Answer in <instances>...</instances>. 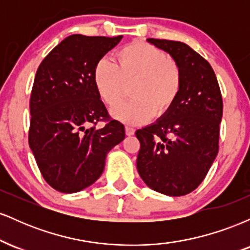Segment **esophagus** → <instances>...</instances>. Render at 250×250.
<instances>
[{"label": "esophagus", "mask_w": 250, "mask_h": 250, "mask_svg": "<svg viewBox=\"0 0 250 250\" xmlns=\"http://www.w3.org/2000/svg\"><path fill=\"white\" fill-rule=\"evenodd\" d=\"M135 134V129L131 128V127H125V135L127 136H133Z\"/></svg>", "instance_id": "1"}]
</instances>
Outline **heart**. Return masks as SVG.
<instances>
[{"instance_id": "1", "label": "heart", "mask_w": 250, "mask_h": 250, "mask_svg": "<svg viewBox=\"0 0 250 250\" xmlns=\"http://www.w3.org/2000/svg\"><path fill=\"white\" fill-rule=\"evenodd\" d=\"M117 64L101 59L94 69V83L105 105L115 108L128 95L133 100L114 110V116L129 125H141L162 117L173 108L182 89L179 65L149 43L136 41L116 53Z\"/></svg>"}]
</instances>
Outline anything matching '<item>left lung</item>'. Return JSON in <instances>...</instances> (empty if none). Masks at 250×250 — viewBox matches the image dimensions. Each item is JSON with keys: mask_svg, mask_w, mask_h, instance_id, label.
Listing matches in <instances>:
<instances>
[{"mask_svg": "<svg viewBox=\"0 0 250 250\" xmlns=\"http://www.w3.org/2000/svg\"><path fill=\"white\" fill-rule=\"evenodd\" d=\"M147 41L173 57L182 74V89L165 116L135 133L141 145L137 171L153 190L183 196L205 180L219 151L222 95L211 65L188 44Z\"/></svg>", "mask_w": 250, "mask_h": 250, "instance_id": "1", "label": "left lung"}]
</instances>
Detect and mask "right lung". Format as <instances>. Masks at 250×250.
I'll return each mask as SVG.
<instances>
[{
	"label": "right lung",
	"instance_id": "obj_1",
	"mask_svg": "<svg viewBox=\"0 0 250 250\" xmlns=\"http://www.w3.org/2000/svg\"><path fill=\"white\" fill-rule=\"evenodd\" d=\"M122 36H68L44 57L30 96L29 147L43 179L70 194L93 185L105 156L125 140V125L110 119L94 83L97 62ZM105 122L96 128L99 122Z\"/></svg>",
	"mask_w": 250,
	"mask_h": 250
}]
</instances>
